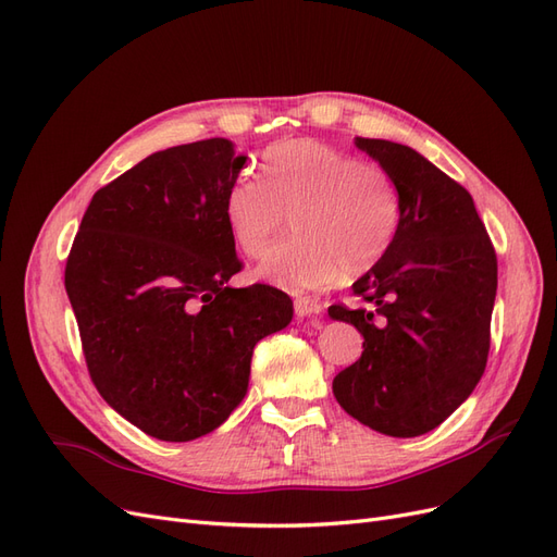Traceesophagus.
<instances>
[{
  "label": "esophagus",
  "instance_id": "esophagus-1",
  "mask_svg": "<svg viewBox=\"0 0 557 557\" xmlns=\"http://www.w3.org/2000/svg\"><path fill=\"white\" fill-rule=\"evenodd\" d=\"M320 311H323V307H320L318 301H313V299H307V297H299V299H295V315H297V318L318 315Z\"/></svg>",
  "mask_w": 557,
  "mask_h": 557
}]
</instances>
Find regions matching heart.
Masks as SVG:
<instances>
[{
  "instance_id": "heart-1",
  "label": "heart",
  "mask_w": 557,
  "mask_h": 557,
  "mask_svg": "<svg viewBox=\"0 0 557 557\" xmlns=\"http://www.w3.org/2000/svg\"><path fill=\"white\" fill-rule=\"evenodd\" d=\"M260 178L225 193V223L248 258L272 246L293 213L297 239L269 250L258 276L301 295L362 276L387 256L401 223V193L391 172L311 139L269 146Z\"/></svg>"
}]
</instances>
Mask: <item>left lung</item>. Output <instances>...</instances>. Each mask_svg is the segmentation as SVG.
Returning <instances> with one entry per match:
<instances>
[{"instance_id":"left-lung-1","label":"left lung","mask_w":557,"mask_h":557,"mask_svg":"<svg viewBox=\"0 0 557 557\" xmlns=\"http://www.w3.org/2000/svg\"><path fill=\"white\" fill-rule=\"evenodd\" d=\"M356 146L397 181L401 223L387 256L352 283L369 309L330 307L364 336L332 393L362 425L407 440L440 428L483 376L497 258L460 183L409 146Z\"/></svg>"}]
</instances>
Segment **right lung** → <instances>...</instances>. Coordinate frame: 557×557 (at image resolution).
I'll return each instance as SVG.
<instances>
[{
    "label": "right lung",
    "mask_w": 557,
    "mask_h": 557,
    "mask_svg": "<svg viewBox=\"0 0 557 557\" xmlns=\"http://www.w3.org/2000/svg\"><path fill=\"white\" fill-rule=\"evenodd\" d=\"M246 156L230 139L148 156L92 195L64 269L88 372L104 401L160 442L221 428L248 391L252 348L293 320L242 272L225 193Z\"/></svg>",
    "instance_id": "right-lung-1"
}]
</instances>
